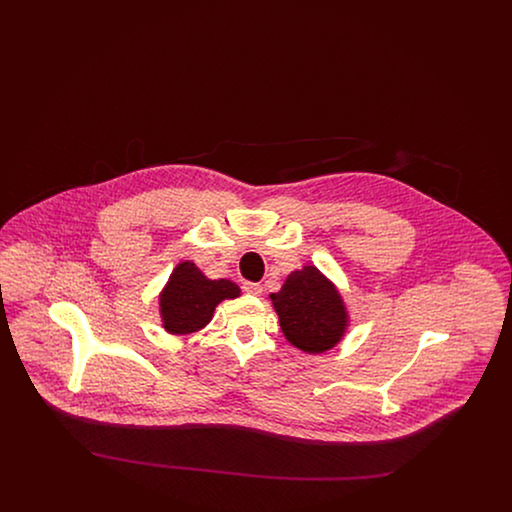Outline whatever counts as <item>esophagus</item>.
<instances>
[{"label":"esophagus","instance_id":"1","mask_svg":"<svg viewBox=\"0 0 512 512\" xmlns=\"http://www.w3.org/2000/svg\"><path fill=\"white\" fill-rule=\"evenodd\" d=\"M244 292L249 295H261L263 293V286L261 284H253V282H245Z\"/></svg>","mask_w":512,"mask_h":512}]
</instances>
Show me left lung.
Masks as SVG:
<instances>
[{"label": "left lung", "mask_w": 512, "mask_h": 512, "mask_svg": "<svg viewBox=\"0 0 512 512\" xmlns=\"http://www.w3.org/2000/svg\"><path fill=\"white\" fill-rule=\"evenodd\" d=\"M270 299L286 340L305 353H324L345 336V303L338 288L313 265L293 270Z\"/></svg>", "instance_id": "8db88e82"}]
</instances>
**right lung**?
<instances>
[{"mask_svg": "<svg viewBox=\"0 0 512 512\" xmlns=\"http://www.w3.org/2000/svg\"><path fill=\"white\" fill-rule=\"evenodd\" d=\"M236 297H240L238 284L226 278L211 280L192 261H182L159 293L163 328L174 336L194 334L211 322L220 301Z\"/></svg>", "mask_w": 512, "mask_h": 512, "instance_id": "add662e5", "label": "right lung"}]
</instances>
